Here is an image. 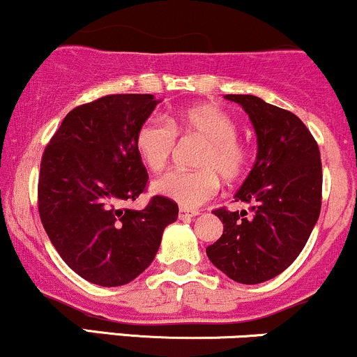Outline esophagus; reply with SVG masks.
<instances>
[{"instance_id":"esophagus-1","label":"esophagus","mask_w":357,"mask_h":357,"mask_svg":"<svg viewBox=\"0 0 357 357\" xmlns=\"http://www.w3.org/2000/svg\"><path fill=\"white\" fill-rule=\"evenodd\" d=\"M196 215H198V211H190V210H184V208H179V213H178L179 220H190Z\"/></svg>"}]
</instances>
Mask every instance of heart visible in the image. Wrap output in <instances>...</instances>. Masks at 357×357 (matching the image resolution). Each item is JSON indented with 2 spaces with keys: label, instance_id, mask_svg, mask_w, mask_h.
Returning <instances> with one entry per match:
<instances>
[{
  "label": "heart",
  "instance_id": "b5f03b06",
  "mask_svg": "<svg viewBox=\"0 0 357 357\" xmlns=\"http://www.w3.org/2000/svg\"><path fill=\"white\" fill-rule=\"evenodd\" d=\"M179 137H199L204 146L196 155L198 169H173L153 184L159 196L195 210L220 190V176L235 183L247 174L250 147L236 136L235 121L216 105L202 104L178 110L166 119L149 116L136 130L139 158L154 173L169 165Z\"/></svg>",
  "mask_w": 357,
  "mask_h": 357
}]
</instances>
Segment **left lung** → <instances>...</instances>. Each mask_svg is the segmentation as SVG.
<instances>
[{
    "instance_id": "left-lung-1",
    "label": "left lung",
    "mask_w": 357,
    "mask_h": 357,
    "mask_svg": "<svg viewBox=\"0 0 357 357\" xmlns=\"http://www.w3.org/2000/svg\"><path fill=\"white\" fill-rule=\"evenodd\" d=\"M257 132L253 169L235 195L247 211L218 208L223 235L206 248L211 264L240 284L277 277L305 247L322 204L321 151L304 122L290 110L255 96L228 93Z\"/></svg>"
}]
</instances>
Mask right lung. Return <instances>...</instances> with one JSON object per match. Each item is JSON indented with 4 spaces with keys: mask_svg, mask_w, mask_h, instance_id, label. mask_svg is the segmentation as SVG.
<instances>
[{
    "mask_svg": "<svg viewBox=\"0 0 357 357\" xmlns=\"http://www.w3.org/2000/svg\"><path fill=\"white\" fill-rule=\"evenodd\" d=\"M161 100L110 93L67 114L42 155L38 213L59 255L82 278L126 285L154 260L178 203L155 195L144 210L122 206L147 190L134 137Z\"/></svg>",
    "mask_w": 357,
    "mask_h": 357,
    "instance_id": "right-lung-1",
    "label": "right lung"
}]
</instances>
